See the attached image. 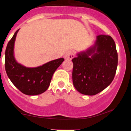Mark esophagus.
<instances>
[{
  "label": "esophagus",
  "mask_w": 131,
  "mask_h": 131,
  "mask_svg": "<svg viewBox=\"0 0 131 131\" xmlns=\"http://www.w3.org/2000/svg\"><path fill=\"white\" fill-rule=\"evenodd\" d=\"M74 57H75V54L71 50H69V51L67 52L66 53V55H65V58L66 59H68V60H71Z\"/></svg>",
  "instance_id": "obj_1"
}]
</instances>
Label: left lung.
I'll use <instances>...</instances> for the list:
<instances>
[{"mask_svg":"<svg viewBox=\"0 0 131 131\" xmlns=\"http://www.w3.org/2000/svg\"><path fill=\"white\" fill-rule=\"evenodd\" d=\"M72 62L76 90L85 95H95L107 87L115 77L118 62L115 42L110 36H97L94 45L78 53Z\"/></svg>","mask_w":131,"mask_h":131,"instance_id":"8db88e82","label":"left lung"}]
</instances>
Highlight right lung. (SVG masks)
I'll return each mask as SVG.
<instances>
[{"label": "right lung", "instance_id": "right-lung-1", "mask_svg": "<svg viewBox=\"0 0 131 131\" xmlns=\"http://www.w3.org/2000/svg\"><path fill=\"white\" fill-rule=\"evenodd\" d=\"M18 31H16L6 48V72L12 83L22 93L38 95L48 89L53 74L64 59H56L37 68H26L18 63L14 56V47Z\"/></svg>", "mask_w": 131, "mask_h": 131}]
</instances>
